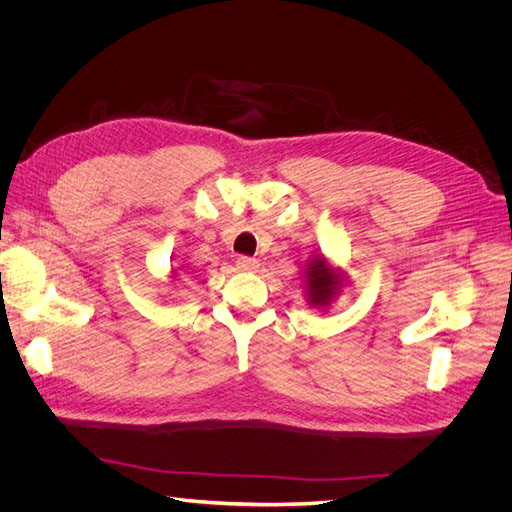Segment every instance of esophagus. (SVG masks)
Masks as SVG:
<instances>
[{
    "mask_svg": "<svg viewBox=\"0 0 512 512\" xmlns=\"http://www.w3.org/2000/svg\"><path fill=\"white\" fill-rule=\"evenodd\" d=\"M237 269L241 271H256L258 269V260L252 256H239L237 258Z\"/></svg>",
    "mask_w": 512,
    "mask_h": 512,
    "instance_id": "esophagus-1",
    "label": "esophagus"
}]
</instances>
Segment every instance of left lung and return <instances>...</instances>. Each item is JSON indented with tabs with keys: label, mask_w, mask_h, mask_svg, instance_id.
I'll use <instances>...</instances> for the list:
<instances>
[{
	"label": "left lung",
	"mask_w": 512,
	"mask_h": 512,
	"mask_svg": "<svg viewBox=\"0 0 512 512\" xmlns=\"http://www.w3.org/2000/svg\"><path fill=\"white\" fill-rule=\"evenodd\" d=\"M305 275H307V290L312 303L316 305L327 303L337 290V280L335 275L327 269V265H324V260L309 262Z\"/></svg>",
	"instance_id": "left-lung-1"
}]
</instances>
